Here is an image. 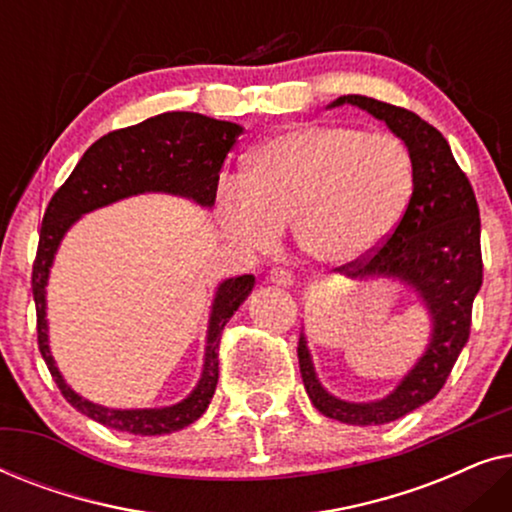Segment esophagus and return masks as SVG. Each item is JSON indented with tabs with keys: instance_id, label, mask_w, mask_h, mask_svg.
Masks as SVG:
<instances>
[{
	"instance_id": "34e87169",
	"label": "esophagus",
	"mask_w": 512,
	"mask_h": 512,
	"mask_svg": "<svg viewBox=\"0 0 512 512\" xmlns=\"http://www.w3.org/2000/svg\"><path fill=\"white\" fill-rule=\"evenodd\" d=\"M268 279H270L272 284H277V286H291L293 282H296V277H293V272L286 270V268H272Z\"/></svg>"
}]
</instances>
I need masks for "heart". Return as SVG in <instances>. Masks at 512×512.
<instances>
[{
    "instance_id": "heart-1",
    "label": "heart",
    "mask_w": 512,
    "mask_h": 512,
    "mask_svg": "<svg viewBox=\"0 0 512 512\" xmlns=\"http://www.w3.org/2000/svg\"><path fill=\"white\" fill-rule=\"evenodd\" d=\"M415 193V160L394 135L349 125H300L251 153L242 181L219 198L223 228L270 249L289 226L300 254L349 265L389 240Z\"/></svg>"
}]
</instances>
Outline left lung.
<instances>
[{"label":"left lung","mask_w":512,"mask_h":512,"mask_svg":"<svg viewBox=\"0 0 512 512\" xmlns=\"http://www.w3.org/2000/svg\"><path fill=\"white\" fill-rule=\"evenodd\" d=\"M354 104L401 137L415 160V193L389 240L380 249L338 268L349 279L394 277L422 298L431 314V340L415 368L387 398L349 403L328 394L317 380L305 335L298 340V363L307 396L321 415L345 424H387L443 389L471 335L473 300L482 286L480 209L471 181L454 160L450 144L415 111L363 95H342L331 107Z\"/></svg>","instance_id":"left-lung-1"}]
</instances>
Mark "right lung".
<instances>
[{"instance_id":"add662e5","label":"right lung","mask_w":512,"mask_h":512,"mask_svg":"<svg viewBox=\"0 0 512 512\" xmlns=\"http://www.w3.org/2000/svg\"><path fill=\"white\" fill-rule=\"evenodd\" d=\"M242 128L237 123L193 114L167 111L146 118L130 128L114 130L97 139L83 153L79 165L69 174L48 202L41 221L39 249L32 265V293L37 305V342L55 384L69 405L109 429L128 431L135 436H163L193 424L212 401L219 382V345L223 326L237 312L254 289V275L226 279L216 289L207 326L205 366L198 387L184 401L170 408L151 410H111L81 398L62 380L48 349L46 324V284L55 251L74 221L93 209L139 193H172L212 207L219 186V172L228 151L233 149Z\"/></svg>"}]
</instances>
